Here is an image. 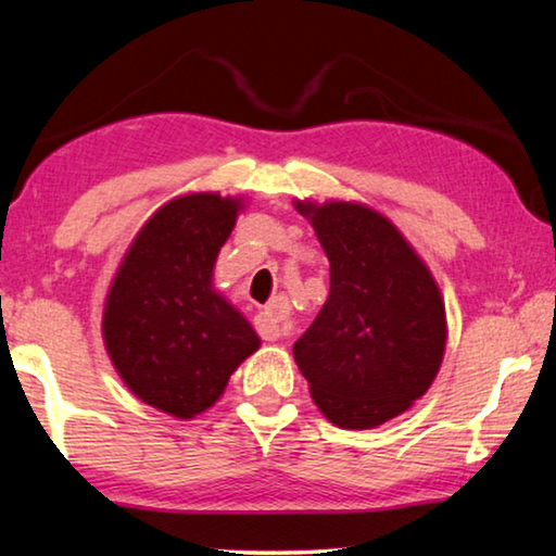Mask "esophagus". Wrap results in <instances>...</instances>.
<instances>
[{
    "mask_svg": "<svg viewBox=\"0 0 556 556\" xmlns=\"http://www.w3.org/2000/svg\"><path fill=\"white\" fill-rule=\"evenodd\" d=\"M285 316H287V301L285 299H275L271 304L260 312L255 318L257 333L265 338V341H279L285 336Z\"/></svg>",
    "mask_w": 556,
    "mask_h": 556,
    "instance_id": "1",
    "label": "esophagus"
}]
</instances>
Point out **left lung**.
<instances>
[{"mask_svg":"<svg viewBox=\"0 0 556 556\" xmlns=\"http://www.w3.org/2000/svg\"><path fill=\"white\" fill-rule=\"evenodd\" d=\"M331 262L326 304L294 343L316 407L372 429L425 394L446 351V308L407 238L370 205L296 201Z\"/></svg>","mask_w":556,"mask_h":556,"instance_id":"1","label":"left lung"}]
</instances>
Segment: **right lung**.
Wrapping results in <instances>:
<instances>
[{
	"instance_id": "add662e5",
	"label": "right lung",
	"mask_w": 556,
	"mask_h": 556,
	"mask_svg": "<svg viewBox=\"0 0 556 556\" xmlns=\"http://www.w3.org/2000/svg\"><path fill=\"white\" fill-rule=\"evenodd\" d=\"M244 208L240 195L186 193L164 203L122 257L102 341L129 392L176 419L220 400L260 336L213 287V267Z\"/></svg>"
}]
</instances>
